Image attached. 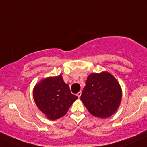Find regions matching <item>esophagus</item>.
Listing matches in <instances>:
<instances>
[{"mask_svg":"<svg viewBox=\"0 0 147 147\" xmlns=\"http://www.w3.org/2000/svg\"><path fill=\"white\" fill-rule=\"evenodd\" d=\"M81 95H82V92H81V91H80V92H78V93H77V96H78V98H80V96H81Z\"/></svg>","mask_w":147,"mask_h":147,"instance_id":"obj_1","label":"esophagus"}]
</instances>
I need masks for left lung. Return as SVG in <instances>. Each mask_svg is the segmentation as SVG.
<instances>
[{"instance_id": "8db88e82", "label": "left lung", "mask_w": 147, "mask_h": 147, "mask_svg": "<svg viewBox=\"0 0 147 147\" xmlns=\"http://www.w3.org/2000/svg\"><path fill=\"white\" fill-rule=\"evenodd\" d=\"M121 98L118 81L109 72H102L88 75L80 99L91 114L104 119L116 112Z\"/></svg>"}]
</instances>
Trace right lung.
<instances>
[{
  "mask_svg": "<svg viewBox=\"0 0 147 147\" xmlns=\"http://www.w3.org/2000/svg\"><path fill=\"white\" fill-rule=\"evenodd\" d=\"M33 98L38 109L50 120L63 117L77 96L72 94L61 75L47 77L33 88Z\"/></svg>",
  "mask_w": 147,
  "mask_h": 147,
  "instance_id": "obj_1",
  "label": "right lung"
}]
</instances>
